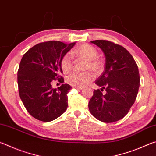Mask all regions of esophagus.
<instances>
[{
	"label": "esophagus",
	"mask_w": 156,
	"mask_h": 156,
	"mask_svg": "<svg viewBox=\"0 0 156 156\" xmlns=\"http://www.w3.org/2000/svg\"><path fill=\"white\" fill-rule=\"evenodd\" d=\"M73 87L78 89V90H82V89H84L83 86H73Z\"/></svg>",
	"instance_id": "1"
}]
</instances>
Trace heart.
I'll return each instance as SVG.
<instances>
[{
    "instance_id": "1",
    "label": "heart",
    "mask_w": 156,
    "mask_h": 156,
    "mask_svg": "<svg viewBox=\"0 0 156 156\" xmlns=\"http://www.w3.org/2000/svg\"><path fill=\"white\" fill-rule=\"evenodd\" d=\"M72 55L87 60L85 69H91L98 73L102 70V62L98 56V52L93 46L89 44H83L76 47L72 52ZM60 67L62 72L67 73L73 67V59L69 54H66L60 60ZM94 74L91 72H73L67 77V82L73 86H84L94 80Z\"/></svg>"
}]
</instances>
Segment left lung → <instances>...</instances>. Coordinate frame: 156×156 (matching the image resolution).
<instances>
[{"label":"left lung","mask_w":156,"mask_h":156,"mask_svg":"<svg viewBox=\"0 0 156 156\" xmlns=\"http://www.w3.org/2000/svg\"><path fill=\"white\" fill-rule=\"evenodd\" d=\"M103 51L105 70L95 82L101 89L94 91L89 109L96 119L113 122L127 114L135 102L140 87L138 67L125 47L105 40L91 41ZM105 88L106 94H102Z\"/></svg>","instance_id":"1"}]
</instances>
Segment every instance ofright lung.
<instances>
[{"mask_svg": "<svg viewBox=\"0 0 156 156\" xmlns=\"http://www.w3.org/2000/svg\"><path fill=\"white\" fill-rule=\"evenodd\" d=\"M75 44L44 42L23 55L18 71V91L26 109L36 119L50 122L67 109V93L72 87L63 84L60 60ZM56 80L62 85L54 89L51 83Z\"/></svg>", "mask_w": 156, "mask_h": 156, "instance_id": "add662e5", "label": "right lung"}]
</instances>
